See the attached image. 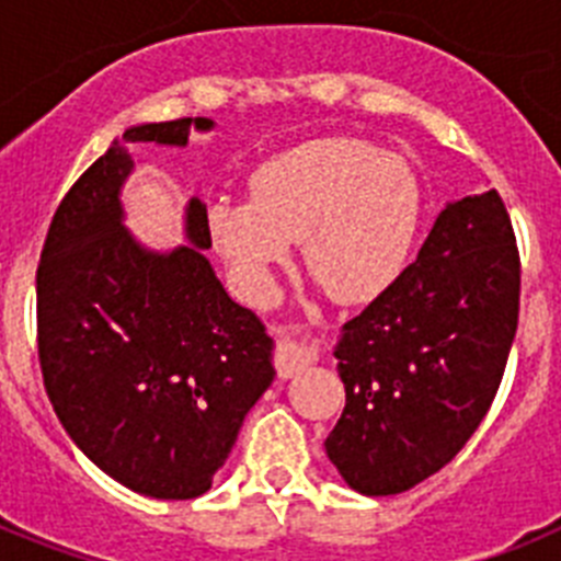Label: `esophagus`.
<instances>
[{
	"label": "esophagus",
	"mask_w": 561,
	"mask_h": 561,
	"mask_svg": "<svg viewBox=\"0 0 561 561\" xmlns=\"http://www.w3.org/2000/svg\"><path fill=\"white\" fill-rule=\"evenodd\" d=\"M317 362V351L306 342H297L291 336H277V351H275V368L284 379H291L300 370Z\"/></svg>",
	"instance_id": "obj_1"
}]
</instances>
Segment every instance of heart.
Instances as JSON below:
<instances>
[{"mask_svg": "<svg viewBox=\"0 0 561 561\" xmlns=\"http://www.w3.org/2000/svg\"><path fill=\"white\" fill-rule=\"evenodd\" d=\"M424 213L404 157L356 137H317L250 176V202H213L210 241L238 289L266 300L275 270L300 241L306 272L336 304H365L393 286Z\"/></svg>", "mask_w": 561, "mask_h": 561, "instance_id": "heart-1", "label": "heart"}]
</instances>
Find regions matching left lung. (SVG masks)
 <instances>
[{
    "label": "left lung",
    "instance_id": "obj_1",
    "mask_svg": "<svg viewBox=\"0 0 561 561\" xmlns=\"http://www.w3.org/2000/svg\"><path fill=\"white\" fill-rule=\"evenodd\" d=\"M519 317V252L500 193L438 213L419 257L342 325L345 410L325 438L342 480L385 497L449 463L480 427Z\"/></svg>",
    "mask_w": 561,
    "mask_h": 561
}]
</instances>
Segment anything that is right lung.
<instances>
[{
    "mask_svg": "<svg viewBox=\"0 0 561 561\" xmlns=\"http://www.w3.org/2000/svg\"><path fill=\"white\" fill-rule=\"evenodd\" d=\"M207 117L123 134L58 205L36 272L38 362L58 421L98 469L157 500L205 494L244 415L275 379L272 340L230 300L205 252L207 207L191 199V244L151 252L123 227L126 142L185 146Z\"/></svg>",
    "mask_w": 561,
    "mask_h": 561,
    "instance_id": "add662e5",
    "label": "right lung"
}]
</instances>
